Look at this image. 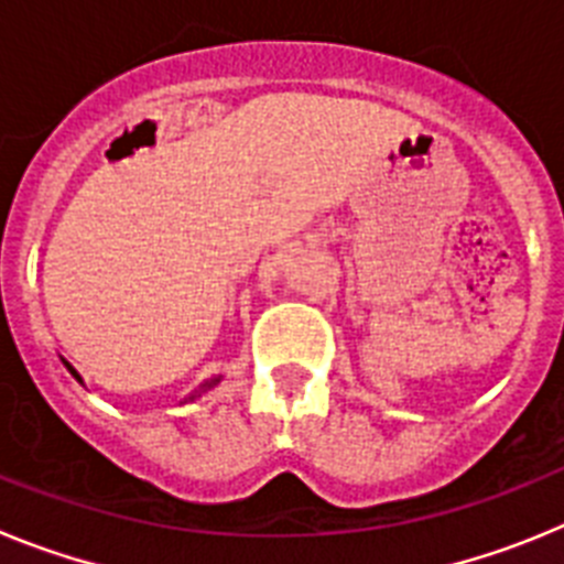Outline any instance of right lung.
I'll use <instances>...</instances> for the list:
<instances>
[{
	"label": "right lung",
	"mask_w": 564,
	"mask_h": 564,
	"mask_svg": "<svg viewBox=\"0 0 564 564\" xmlns=\"http://www.w3.org/2000/svg\"><path fill=\"white\" fill-rule=\"evenodd\" d=\"M67 367H69V364H67ZM69 370H73V367H69ZM73 376H76V378H78V381H82V376H78V372H76V370H73ZM220 381H223V376H217V378H212V381H206V383H203V387H200V390H197V392H194V395H192V398H188V401H197V398H200V395H203V392L214 390V387H217V383H220Z\"/></svg>",
	"instance_id": "right-lung-1"
}]
</instances>
